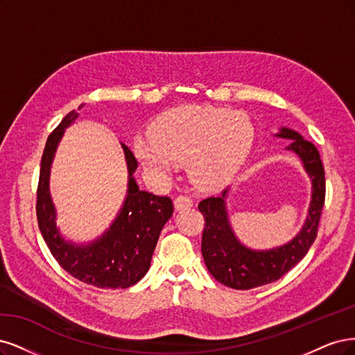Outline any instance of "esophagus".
Returning a JSON list of instances; mask_svg holds the SVG:
<instances>
[{
  "instance_id": "34e87169",
  "label": "esophagus",
  "mask_w": 355,
  "mask_h": 355,
  "mask_svg": "<svg viewBox=\"0 0 355 355\" xmlns=\"http://www.w3.org/2000/svg\"><path fill=\"white\" fill-rule=\"evenodd\" d=\"M174 205H175V209L181 211V209L191 208L193 207V200H191L190 196H187V194H178V196L174 200Z\"/></svg>"
}]
</instances>
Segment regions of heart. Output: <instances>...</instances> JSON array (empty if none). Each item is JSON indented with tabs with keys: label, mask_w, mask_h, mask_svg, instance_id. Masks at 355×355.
<instances>
[{
	"label": "heart",
	"mask_w": 355,
	"mask_h": 355,
	"mask_svg": "<svg viewBox=\"0 0 355 355\" xmlns=\"http://www.w3.org/2000/svg\"><path fill=\"white\" fill-rule=\"evenodd\" d=\"M252 144V125L242 112L194 106L159 118L152 135H139L134 152L147 171L169 175L177 162L202 186H215L242 166Z\"/></svg>",
	"instance_id": "1"
}]
</instances>
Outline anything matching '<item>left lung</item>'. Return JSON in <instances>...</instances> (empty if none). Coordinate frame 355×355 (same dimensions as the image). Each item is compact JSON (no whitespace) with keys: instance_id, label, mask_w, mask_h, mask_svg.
Here are the masks:
<instances>
[{"instance_id":"obj_1","label":"left lung","mask_w":355,"mask_h":355,"mask_svg":"<svg viewBox=\"0 0 355 355\" xmlns=\"http://www.w3.org/2000/svg\"><path fill=\"white\" fill-rule=\"evenodd\" d=\"M279 137L289 139V150L298 155L313 180V199L305 225L292 242L272 250H250L239 243L225 214V193L221 198H208L199 203L205 218L202 232V255L212 276L228 288L248 291L279 280L306 255L318 233V223L324 207V168L317 147L289 128H282Z\"/></svg>"}]
</instances>
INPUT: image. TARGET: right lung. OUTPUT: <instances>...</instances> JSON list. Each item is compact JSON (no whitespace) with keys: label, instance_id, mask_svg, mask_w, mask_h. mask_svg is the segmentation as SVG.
I'll return each instance as SVG.
<instances>
[{"label":"right lung","instance_id":"1","mask_svg":"<svg viewBox=\"0 0 355 355\" xmlns=\"http://www.w3.org/2000/svg\"><path fill=\"white\" fill-rule=\"evenodd\" d=\"M72 110L49 135L41 159L37 189V220L40 232L51 255L72 277L103 289H127L143 279L150 267L153 250L165 223L174 212V203L168 196H156L140 190L132 174L137 159L122 144L127 157L130 182L123 208L110 230L88 246L63 242L54 224V207L49 191L50 166L55 147L66 127L78 118Z\"/></svg>","mask_w":355,"mask_h":355}]
</instances>
